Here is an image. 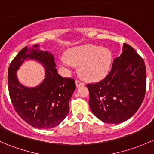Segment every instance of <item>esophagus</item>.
I'll list each match as a JSON object with an SVG mask.
<instances>
[{"mask_svg":"<svg viewBox=\"0 0 154 154\" xmlns=\"http://www.w3.org/2000/svg\"><path fill=\"white\" fill-rule=\"evenodd\" d=\"M76 86H77V87H80V86H84V83L82 81H80V80H76Z\"/></svg>","mask_w":154,"mask_h":154,"instance_id":"esophagus-1","label":"esophagus"}]
</instances>
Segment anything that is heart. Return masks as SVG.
Returning <instances> with one entry per match:
<instances>
[{
    "label": "heart",
    "instance_id": "obj_1",
    "mask_svg": "<svg viewBox=\"0 0 154 154\" xmlns=\"http://www.w3.org/2000/svg\"><path fill=\"white\" fill-rule=\"evenodd\" d=\"M66 58L61 60L62 65L71 68L72 64L80 66L81 75L88 80H99L106 75L112 63V54L106 48L85 45L71 48Z\"/></svg>",
    "mask_w": 154,
    "mask_h": 154
}]
</instances>
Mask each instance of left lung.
<instances>
[{"instance_id":"8db88e82","label":"left lung","mask_w":154,"mask_h":154,"mask_svg":"<svg viewBox=\"0 0 154 154\" xmlns=\"http://www.w3.org/2000/svg\"><path fill=\"white\" fill-rule=\"evenodd\" d=\"M89 106L102 122L120 124L131 118L143 102L146 91V68L143 59L128 44L103 80L86 85Z\"/></svg>"}]
</instances>
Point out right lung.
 I'll list each match as a JSON object with an SVG mask.
<instances>
[{
	"label": "right lung",
	"instance_id": "right-lung-1",
	"mask_svg": "<svg viewBox=\"0 0 154 154\" xmlns=\"http://www.w3.org/2000/svg\"><path fill=\"white\" fill-rule=\"evenodd\" d=\"M35 45L21 50L8 70V88L11 101L18 116L32 127L50 129L57 127L69 112V100L76 88L72 78L63 77L56 68L54 57ZM26 59H35L46 68V75L40 85L28 88L21 85L16 72Z\"/></svg>",
	"mask_w": 154,
	"mask_h": 154
}]
</instances>
